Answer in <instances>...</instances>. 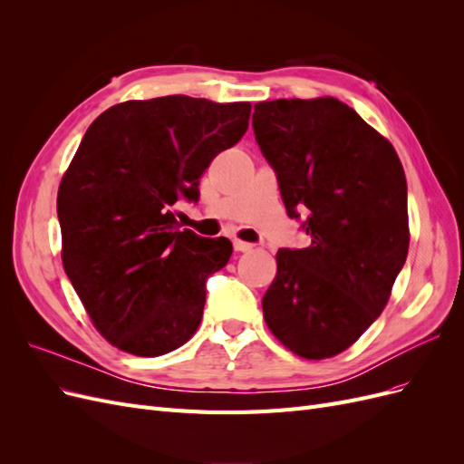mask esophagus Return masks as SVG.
<instances>
[{"label": "esophagus", "instance_id": "esophagus-1", "mask_svg": "<svg viewBox=\"0 0 464 464\" xmlns=\"http://www.w3.org/2000/svg\"><path fill=\"white\" fill-rule=\"evenodd\" d=\"M256 246L249 244V242H242V240H234V249L236 251H251Z\"/></svg>", "mask_w": 464, "mask_h": 464}]
</instances>
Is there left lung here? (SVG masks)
<instances>
[{
	"label": "left lung",
	"instance_id": "left-lung-1",
	"mask_svg": "<svg viewBox=\"0 0 464 464\" xmlns=\"http://www.w3.org/2000/svg\"><path fill=\"white\" fill-rule=\"evenodd\" d=\"M254 133L310 246L278 249L263 317L290 353L323 360L353 346L385 310L409 254L397 150L339 98L257 102Z\"/></svg>",
	"mask_w": 464,
	"mask_h": 464
}]
</instances>
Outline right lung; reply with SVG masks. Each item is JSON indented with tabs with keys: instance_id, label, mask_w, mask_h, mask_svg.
<instances>
[{
	"instance_id": "right-lung-1",
	"label": "right lung",
	"mask_w": 464,
	"mask_h": 464,
	"mask_svg": "<svg viewBox=\"0 0 464 464\" xmlns=\"http://www.w3.org/2000/svg\"><path fill=\"white\" fill-rule=\"evenodd\" d=\"M249 102L186 94L128 101L98 116L58 191L63 269L94 329L135 356H162L198 331L205 280L232 256L174 218L218 152L247 131Z\"/></svg>"
}]
</instances>
